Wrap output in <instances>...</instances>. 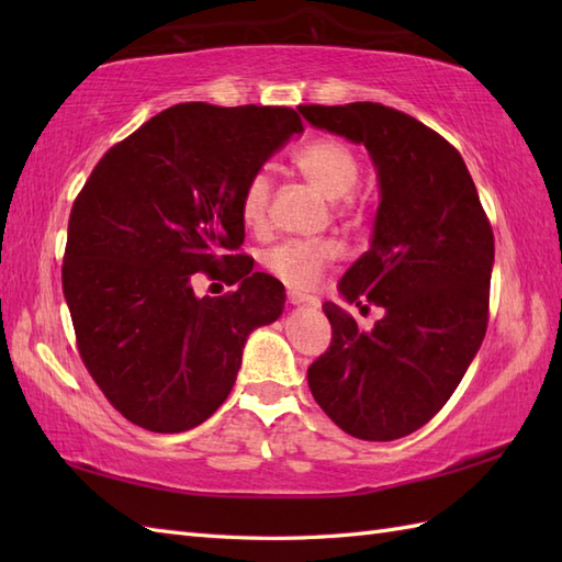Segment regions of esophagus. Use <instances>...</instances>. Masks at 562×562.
I'll return each instance as SVG.
<instances>
[{"label": "esophagus", "instance_id": "34e87169", "mask_svg": "<svg viewBox=\"0 0 562 562\" xmlns=\"http://www.w3.org/2000/svg\"><path fill=\"white\" fill-rule=\"evenodd\" d=\"M288 302H290L292 306H304V304H314V300H312V296H306V294H300V292H294V290H290V292H288Z\"/></svg>", "mask_w": 562, "mask_h": 562}]
</instances>
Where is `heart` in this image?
I'll use <instances>...</instances> for the list:
<instances>
[{
	"mask_svg": "<svg viewBox=\"0 0 562 562\" xmlns=\"http://www.w3.org/2000/svg\"><path fill=\"white\" fill-rule=\"evenodd\" d=\"M296 166L321 195L338 202L348 198L360 181V159L340 139H314L296 151ZM272 181L270 173L258 171L250 176L241 195V220L250 229L266 224ZM338 256L333 241H284L270 248L262 262L294 290H312L321 272Z\"/></svg>",
	"mask_w": 562,
	"mask_h": 562,
	"instance_id": "obj_1",
	"label": "heart"
}]
</instances>
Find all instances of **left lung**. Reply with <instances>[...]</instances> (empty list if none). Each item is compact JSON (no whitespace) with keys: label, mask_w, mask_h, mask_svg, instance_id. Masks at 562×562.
<instances>
[{"label":"left lung","mask_w":562,"mask_h":562,"mask_svg":"<svg viewBox=\"0 0 562 562\" xmlns=\"http://www.w3.org/2000/svg\"><path fill=\"white\" fill-rule=\"evenodd\" d=\"M304 121L364 145L379 207L372 241L338 282L348 304L384 308L372 330L326 302V355L308 389L342 432L391 441L420 429L481 350L495 238L461 154L381 103L300 105ZM367 308V306H364Z\"/></svg>","instance_id":"8db88e82"}]
</instances>
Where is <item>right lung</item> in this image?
I'll return each instance as SVG.
<instances>
[{
    "instance_id": "obj_1",
    "label": "right lung",
    "mask_w": 562,
    "mask_h": 562,
    "mask_svg": "<svg viewBox=\"0 0 562 562\" xmlns=\"http://www.w3.org/2000/svg\"><path fill=\"white\" fill-rule=\"evenodd\" d=\"M302 133L292 109L178 103L91 171L69 214L63 290L83 364L130 423H205L250 333L282 316V284L232 250L244 244L250 176ZM195 271L239 288L198 297Z\"/></svg>"
}]
</instances>
